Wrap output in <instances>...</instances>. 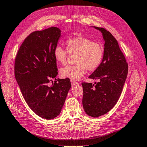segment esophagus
Listing matches in <instances>:
<instances>
[{"instance_id":"obj_1","label":"esophagus","mask_w":147,"mask_h":147,"mask_svg":"<svg viewBox=\"0 0 147 147\" xmlns=\"http://www.w3.org/2000/svg\"><path fill=\"white\" fill-rule=\"evenodd\" d=\"M71 84H72V85H73V86L79 84L78 82H77L76 81H75V80H71Z\"/></svg>"}]
</instances>
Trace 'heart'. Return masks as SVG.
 Here are the masks:
<instances>
[{
	"label": "heart",
	"mask_w": 147,
	"mask_h": 147,
	"mask_svg": "<svg viewBox=\"0 0 147 147\" xmlns=\"http://www.w3.org/2000/svg\"><path fill=\"white\" fill-rule=\"evenodd\" d=\"M67 49L57 45L53 51L54 57L59 64L64 65L67 61L68 53L76 55V65H67L60 69V74L64 78L78 80L84 75L86 69L96 70L101 64L104 56V47L99 42L82 35L69 38L66 41Z\"/></svg>",
	"instance_id": "heart-1"
}]
</instances>
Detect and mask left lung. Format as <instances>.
I'll use <instances>...</instances> for the list:
<instances>
[{"instance_id": "1", "label": "left lung", "mask_w": 147, "mask_h": 147, "mask_svg": "<svg viewBox=\"0 0 147 147\" xmlns=\"http://www.w3.org/2000/svg\"><path fill=\"white\" fill-rule=\"evenodd\" d=\"M101 32L105 41L101 64L89 78L99 80L95 84L82 83L83 107L89 116L98 117L108 113L121 95L128 73V64L117 39L109 31L94 27Z\"/></svg>"}]
</instances>
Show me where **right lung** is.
<instances>
[{
    "mask_svg": "<svg viewBox=\"0 0 147 147\" xmlns=\"http://www.w3.org/2000/svg\"><path fill=\"white\" fill-rule=\"evenodd\" d=\"M60 32L52 27L32 32L19 48L14 63V76L26 102L37 115L48 120L60 113L71 87L69 79L55 78L58 72L53 51ZM51 78L56 81L50 87Z\"/></svg>",
    "mask_w": 147,
    "mask_h": 147,
    "instance_id": "right-lung-1",
    "label": "right lung"
}]
</instances>
